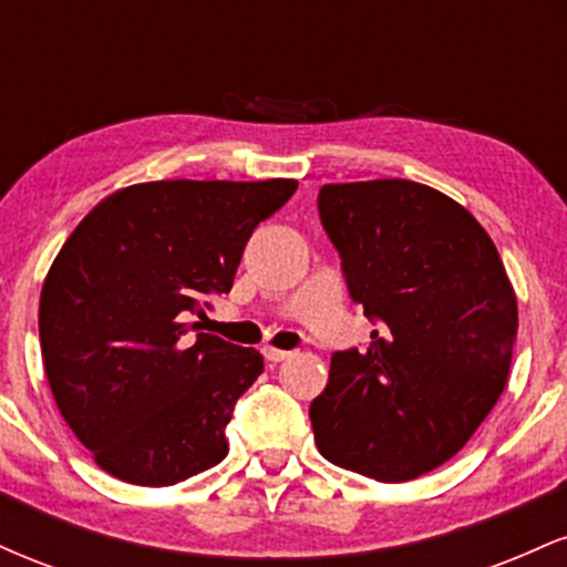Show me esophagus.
<instances>
[{"label":"esophagus","instance_id":"34e87169","mask_svg":"<svg viewBox=\"0 0 567 567\" xmlns=\"http://www.w3.org/2000/svg\"><path fill=\"white\" fill-rule=\"evenodd\" d=\"M264 357H266V360H269V362H285V360H290L292 351L275 349V347H266V349H264Z\"/></svg>","mask_w":567,"mask_h":567}]
</instances>
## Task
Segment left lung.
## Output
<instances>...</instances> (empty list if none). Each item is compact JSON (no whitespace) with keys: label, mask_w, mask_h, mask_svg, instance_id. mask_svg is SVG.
<instances>
[{"label":"left lung","mask_w":567,"mask_h":567,"mask_svg":"<svg viewBox=\"0 0 567 567\" xmlns=\"http://www.w3.org/2000/svg\"><path fill=\"white\" fill-rule=\"evenodd\" d=\"M320 218L351 298L381 333L336 351L311 402L330 464L408 483L453 458L509 379L517 296L464 205L405 178L324 184Z\"/></svg>","instance_id":"8db88e82"}]
</instances>
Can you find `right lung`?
Wrapping results in <instances>:
<instances>
[{"instance_id": "obj_1", "label": "right lung", "mask_w": 567, "mask_h": 567, "mask_svg": "<svg viewBox=\"0 0 567 567\" xmlns=\"http://www.w3.org/2000/svg\"><path fill=\"white\" fill-rule=\"evenodd\" d=\"M298 181H148L80 220L39 298L44 373L103 472L165 487L220 464L234 402L264 373L256 349L197 333L188 315L229 292L252 229Z\"/></svg>"}]
</instances>
